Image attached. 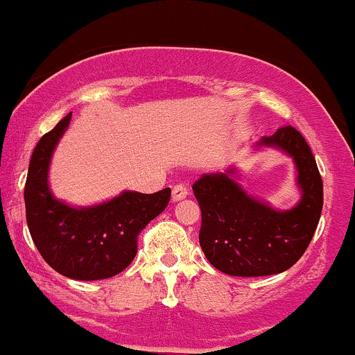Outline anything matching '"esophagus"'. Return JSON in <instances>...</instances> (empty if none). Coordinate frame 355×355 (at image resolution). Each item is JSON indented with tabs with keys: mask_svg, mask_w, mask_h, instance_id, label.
<instances>
[{
	"mask_svg": "<svg viewBox=\"0 0 355 355\" xmlns=\"http://www.w3.org/2000/svg\"><path fill=\"white\" fill-rule=\"evenodd\" d=\"M187 187L184 184H176L173 187V202H179L187 198Z\"/></svg>",
	"mask_w": 355,
	"mask_h": 355,
	"instance_id": "1",
	"label": "esophagus"
}]
</instances>
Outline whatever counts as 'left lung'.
<instances>
[{
    "label": "left lung",
    "mask_w": 355,
    "mask_h": 355,
    "mask_svg": "<svg viewBox=\"0 0 355 355\" xmlns=\"http://www.w3.org/2000/svg\"><path fill=\"white\" fill-rule=\"evenodd\" d=\"M276 149L295 168L299 201L277 209L241 184L236 166L206 173L193 184L202 212L199 244L220 272L259 277L284 272L306 252L322 212L324 191L309 144L293 126L261 137L252 151Z\"/></svg>",
    "instance_id": "1"
}]
</instances>
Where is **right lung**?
<instances>
[{
	"label": "right lung",
	"instance_id": "1",
	"mask_svg": "<svg viewBox=\"0 0 355 355\" xmlns=\"http://www.w3.org/2000/svg\"><path fill=\"white\" fill-rule=\"evenodd\" d=\"M71 114L41 137L29 161L24 206L29 234L43 259L56 272L76 281H99L123 272L137 252V234L168 207L171 189L123 193L93 204L73 206L49 187L54 149Z\"/></svg>",
	"mask_w": 355,
	"mask_h": 355
}]
</instances>
